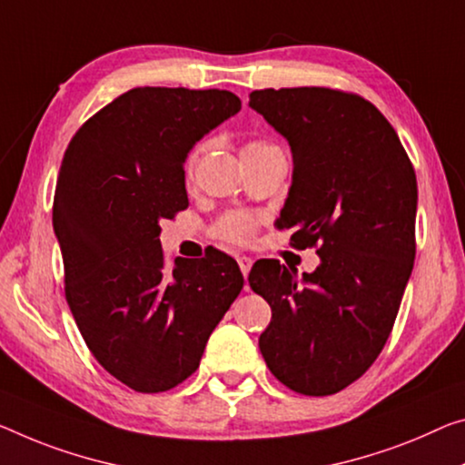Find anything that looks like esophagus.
Here are the masks:
<instances>
[{
	"label": "esophagus",
	"mask_w": 465,
	"mask_h": 465,
	"mask_svg": "<svg viewBox=\"0 0 465 465\" xmlns=\"http://www.w3.org/2000/svg\"><path fill=\"white\" fill-rule=\"evenodd\" d=\"M237 262H239V268H241L242 276L247 278L249 276V270H252V266H253V260H252V257H247V255H239Z\"/></svg>",
	"instance_id": "obj_1"
}]
</instances>
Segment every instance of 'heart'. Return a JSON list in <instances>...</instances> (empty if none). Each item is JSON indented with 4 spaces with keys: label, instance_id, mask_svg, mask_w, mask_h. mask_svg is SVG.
I'll list each match as a JSON object with an SVG mask.
<instances>
[{
    "label": "heart",
    "instance_id": "heart-1",
    "mask_svg": "<svg viewBox=\"0 0 465 465\" xmlns=\"http://www.w3.org/2000/svg\"><path fill=\"white\" fill-rule=\"evenodd\" d=\"M268 149H274V147L268 145V143H262V141H252L242 147V153H262V152H268ZM197 155H199V147L193 149V152L189 153L187 174H191L193 166H195ZM253 232H255V223L249 216H245V213H228V216H224L216 224L218 237L228 241V242H237V245H241V242H247L253 237Z\"/></svg>",
    "mask_w": 465,
    "mask_h": 465
}]
</instances>
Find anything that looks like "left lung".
I'll return each instance as SVG.
<instances>
[{
	"label": "left lung",
	"mask_w": 465,
	"mask_h": 465,
	"mask_svg": "<svg viewBox=\"0 0 465 465\" xmlns=\"http://www.w3.org/2000/svg\"><path fill=\"white\" fill-rule=\"evenodd\" d=\"M249 108L292 153L278 226L320 255L302 278L253 263L249 287L272 307L260 351L289 389L332 395L372 366L395 324L416 257V173L389 120L353 93L262 89Z\"/></svg>",
	"instance_id": "1"
}]
</instances>
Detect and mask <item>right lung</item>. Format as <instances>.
I'll list each match as a JSON object with an SVG mask.
<instances>
[{
    "mask_svg": "<svg viewBox=\"0 0 465 465\" xmlns=\"http://www.w3.org/2000/svg\"><path fill=\"white\" fill-rule=\"evenodd\" d=\"M239 110L231 91L137 87L89 118L64 153L54 232L66 302L95 360L133 391H168L195 372L242 289L231 255L168 268L160 242V223L189 205V152Z\"/></svg>",
    "mask_w": 465,
    "mask_h": 465,
    "instance_id": "1",
    "label": "right lung"
}]
</instances>
